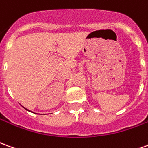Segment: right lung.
Listing matches in <instances>:
<instances>
[{"mask_svg":"<svg viewBox=\"0 0 148 148\" xmlns=\"http://www.w3.org/2000/svg\"><path fill=\"white\" fill-rule=\"evenodd\" d=\"M24 109H26V110H27V111H29V112H31V111H30V110H28V109H26V108H24Z\"/></svg>","mask_w":148,"mask_h":148,"instance_id":"add662e5","label":"right lung"}]
</instances>
